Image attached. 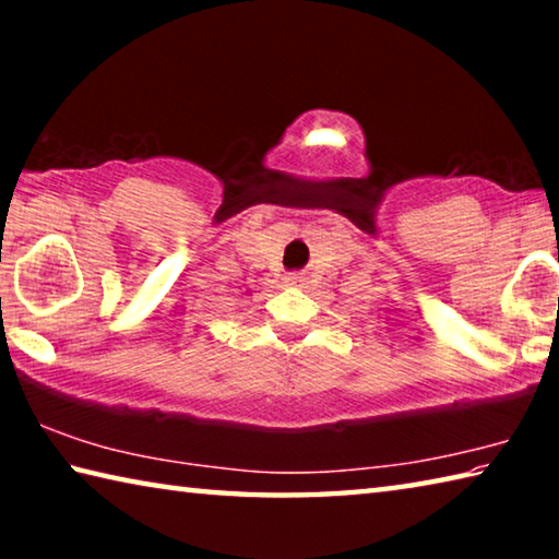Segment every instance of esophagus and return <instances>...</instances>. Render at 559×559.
I'll return each mask as SVG.
<instances>
[{
	"mask_svg": "<svg viewBox=\"0 0 559 559\" xmlns=\"http://www.w3.org/2000/svg\"><path fill=\"white\" fill-rule=\"evenodd\" d=\"M302 281H306V278H302V273H298V271H293V273H288V276H286L288 286H302Z\"/></svg>",
	"mask_w": 559,
	"mask_h": 559,
	"instance_id": "esophagus-1",
	"label": "esophagus"
}]
</instances>
